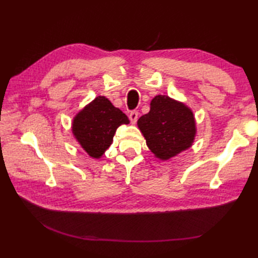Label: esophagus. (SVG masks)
<instances>
[{
    "mask_svg": "<svg viewBox=\"0 0 258 258\" xmlns=\"http://www.w3.org/2000/svg\"><path fill=\"white\" fill-rule=\"evenodd\" d=\"M130 119H131V122H132L133 124H135L136 123V120H138V118H139V112L138 111H132L130 113Z\"/></svg>",
    "mask_w": 258,
    "mask_h": 258,
    "instance_id": "esophagus-1",
    "label": "esophagus"
}]
</instances>
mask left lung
<instances>
[{
	"label": "left lung",
	"mask_w": 258,
	"mask_h": 258,
	"mask_svg": "<svg viewBox=\"0 0 258 258\" xmlns=\"http://www.w3.org/2000/svg\"><path fill=\"white\" fill-rule=\"evenodd\" d=\"M138 125L151 152L163 161L189 149L196 134L191 109L166 95L153 98L150 112L139 118Z\"/></svg>",
	"instance_id": "8db88e82"
}]
</instances>
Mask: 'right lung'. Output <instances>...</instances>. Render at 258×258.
<instances>
[{
	"label": "right lung",
	"mask_w": 258,
	"mask_h": 258,
	"mask_svg": "<svg viewBox=\"0 0 258 258\" xmlns=\"http://www.w3.org/2000/svg\"><path fill=\"white\" fill-rule=\"evenodd\" d=\"M128 123L127 116L105 96H97L76 114L72 131L82 149L91 157L100 158L113 143L118 126Z\"/></svg>",
	"instance_id": "right-lung-1"
}]
</instances>
